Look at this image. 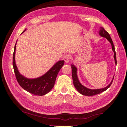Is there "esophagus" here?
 <instances>
[{
  "mask_svg": "<svg viewBox=\"0 0 127 127\" xmlns=\"http://www.w3.org/2000/svg\"><path fill=\"white\" fill-rule=\"evenodd\" d=\"M64 61L66 63H69V61H70V56L69 55H65L64 56Z\"/></svg>",
  "mask_w": 127,
  "mask_h": 127,
  "instance_id": "1",
  "label": "esophagus"
}]
</instances>
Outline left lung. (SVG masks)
<instances>
[{"mask_svg": "<svg viewBox=\"0 0 127 127\" xmlns=\"http://www.w3.org/2000/svg\"><path fill=\"white\" fill-rule=\"evenodd\" d=\"M99 35H101V36L106 38V39L110 42V43H111V45H112V49L113 51L114 52V58L115 61V64H117L116 53V51H115V48L113 43V41L112 39H111V37L110 35V34L108 33V32H107L106 31L102 28V27H101V28H99ZM71 69H72V77L74 85L76 89L78 91L79 93L84 95L93 96V95H97L103 92H104L111 85V84H112V83L114 77L112 80V81H111V82L110 83L109 85H108L104 88H100V89H96V90L89 89V88H88L82 85L81 83L79 82L78 77H77V68L73 64H71Z\"/></svg>", "mask_w": 127, "mask_h": 127, "instance_id": "8db88e82", "label": "left lung"}]
</instances>
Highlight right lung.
Listing matches in <instances>:
<instances>
[{"instance_id":"obj_1","label":"right lung","mask_w":127,"mask_h":127,"mask_svg":"<svg viewBox=\"0 0 127 127\" xmlns=\"http://www.w3.org/2000/svg\"><path fill=\"white\" fill-rule=\"evenodd\" d=\"M25 30L22 33L25 31ZM16 44L14 47L13 57V65L16 79L20 85L29 93L35 95L42 96L48 93L55 85L58 74L64 66V61L60 60L53 65V66L44 75L40 77L29 79L22 75L18 71L15 63V50Z\"/></svg>"}]
</instances>
